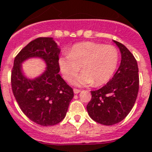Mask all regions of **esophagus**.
<instances>
[{
  "label": "esophagus",
  "mask_w": 152,
  "mask_h": 152,
  "mask_svg": "<svg viewBox=\"0 0 152 152\" xmlns=\"http://www.w3.org/2000/svg\"><path fill=\"white\" fill-rule=\"evenodd\" d=\"M73 91L75 94H78V93L80 92L81 91L80 90V89H76V88H75V89H73Z\"/></svg>",
  "instance_id": "34e87169"
}]
</instances>
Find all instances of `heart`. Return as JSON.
<instances>
[{
    "label": "heart",
    "mask_w": 152,
    "mask_h": 152,
    "mask_svg": "<svg viewBox=\"0 0 152 152\" xmlns=\"http://www.w3.org/2000/svg\"><path fill=\"white\" fill-rule=\"evenodd\" d=\"M119 53L115 46L93 42L74 45L68 55L61 56L58 64L64 78L71 83L82 71L74 83L77 86H101L108 82L118 68Z\"/></svg>",
    "instance_id": "b5f03b06"
}]
</instances>
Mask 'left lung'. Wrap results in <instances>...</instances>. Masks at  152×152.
<instances>
[{"label":"left lung","mask_w":152,"mask_h":152,"mask_svg":"<svg viewBox=\"0 0 152 152\" xmlns=\"http://www.w3.org/2000/svg\"><path fill=\"white\" fill-rule=\"evenodd\" d=\"M121 54L118 71L106 85L92 91L87 106L91 118L104 125H115L129 113L139 91V75L137 60L123 44L113 40Z\"/></svg>","instance_id":"left-lung-1"}]
</instances>
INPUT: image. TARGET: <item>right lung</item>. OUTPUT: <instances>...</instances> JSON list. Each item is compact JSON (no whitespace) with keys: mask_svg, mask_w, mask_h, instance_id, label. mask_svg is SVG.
I'll use <instances>...</instances> for the list:
<instances>
[{"mask_svg":"<svg viewBox=\"0 0 152 152\" xmlns=\"http://www.w3.org/2000/svg\"><path fill=\"white\" fill-rule=\"evenodd\" d=\"M61 50L53 38H38L27 44L14 60L11 84L21 110L30 120L42 126L61 122L74 96L72 88L58 73ZM32 57L43 59L47 69L39 77L28 79L22 63Z\"/></svg>","mask_w":152,"mask_h":152,"instance_id":"add662e5","label":"right lung"}]
</instances>
